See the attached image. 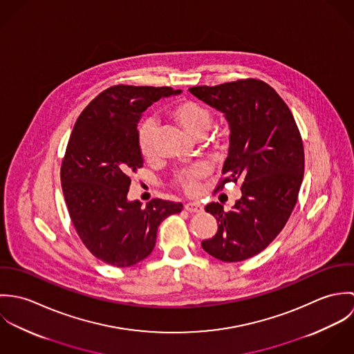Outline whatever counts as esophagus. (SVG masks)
Segmentation results:
<instances>
[{
  "mask_svg": "<svg viewBox=\"0 0 354 354\" xmlns=\"http://www.w3.org/2000/svg\"><path fill=\"white\" fill-rule=\"evenodd\" d=\"M184 207H185V209L189 211V212H202L203 211V204L199 202L187 203Z\"/></svg>",
  "mask_w": 354,
  "mask_h": 354,
  "instance_id": "34e87169",
  "label": "esophagus"
}]
</instances>
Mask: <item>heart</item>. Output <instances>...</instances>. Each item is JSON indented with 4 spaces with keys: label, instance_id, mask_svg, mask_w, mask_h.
<instances>
[{
    "label": "heart",
    "instance_id": "obj_1",
    "mask_svg": "<svg viewBox=\"0 0 354 354\" xmlns=\"http://www.w3.org/2000/svg\"><path fill=\"white\" fill-rule=\"evenodd\" d=\"M170 117L192 138L201 139L212 124V111L196 101L177 102L170 109ZM153 136L155 122L146 120L138 132V146L143 158L150 159L153 156ZM205 147L214 153H222L227 149V136L223 131H215L205 139ZM207 174L204 165H196L189 169L181 170L176 174L174 184L184 192L192 195L198 191L199 181Z\"/></svg>",
    "mask_w": 354,
    "mask_h": 354
}]
</instances>
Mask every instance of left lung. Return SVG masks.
<instances>
[{"instance_id":"obj_1","label":"left lung","mask_w":354,"mask_h":354,"mask_svg":"<svg viewBox=\"0 0 354 354\" xmlns=\"http://www.w3.org/2000/svg\"><path fill=\"white\" fill-rule=\"evenodd\" d=\"M201 101L225 114L230 147L222 178L241 183V199L230 211L209 203L205 211L218 221L214 237L203 250L226 263L261 252L286 225L299 198L304 177L303 139L288 104L267 83L243 79L189 88Z\"/></svg>"}]
</instances>
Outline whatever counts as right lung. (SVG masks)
<instances>
[{"mask_svg": "<svg viewBox=\"0 0 354 354\" xmlns=\"http://www.w3.org/2000/svg\"><path fill=\"white\" fill-rule=\"evenodd\" d=\"M181 90L113 86L79 115L61 165V185L72 223L86 248L102 261L131 267L152 252L156 230L181 203L127 199L131 174L143 167L138 146L142 113Z\"/></svg>", "mask_w": 354, "mask_h": 354, "instance_id": "obj_1", "label": "right lung"}]
</instances>
